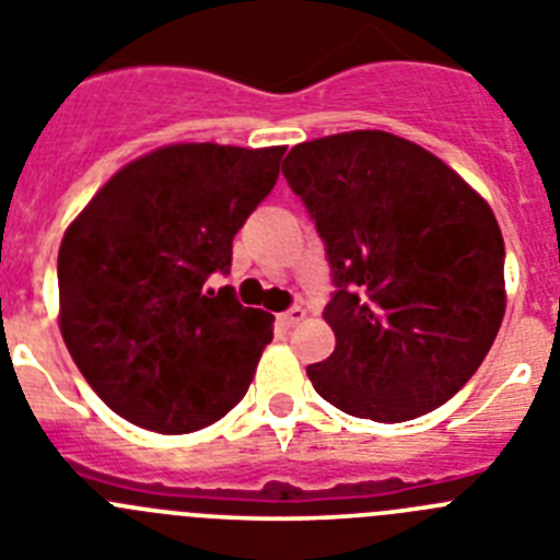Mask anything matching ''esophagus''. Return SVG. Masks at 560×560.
<instances>
[{
	"label": "esophagus",
	"instance_id": "34e87169",
	"mask_svg": "<svg viewBox=\"0 0 560 560\" xmlns=\"http://www.w3.org/2000/svg\"><path fill=\"white\" fill-rule=\"evenodd\" d=\"M305 319V308H300V305H294V308H289L285 314L277 316V323L283 325V328H294V325H300Z\"/></svg>",
	"mask_w": 560,
	"mask_h": 560
}]
</instances>
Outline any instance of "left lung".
<instances>
[{
    "mask_svg": "<svg viewBox=\"0 0 560 560\" xmlns=\"http://www.w3.org/2000/svg\"><path fill=\"white\" fill-rule=\"evenodd\" d=\"M325 241L336 348L314 389L355 418L400 423L477 373L504 316V241L491 205L418 142L345 131L283 162Z\"/></svg>",
    "mask_w": 560,
    "mask_h": 560,
    "instance_id": "1",
    "label": "left lung"
}]
</instances>
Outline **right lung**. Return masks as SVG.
Wrapping results in <instances>:
<instances>
[{"label":"right lung","mask_w":560,"mask_h":560,"mask_svg":"<svg viewBox=\"0 0 560 560\" xmlns=\"http://www.w3.org/2000/svg\"><path fill=\"white\" fill-rule=\"evenodd\" d=\"M285 148L173 142L128 162L67 226L58 325L106 407L133 427L185 434L249 389L275 316L244 308L212 271L271 192Z\"/></svg>","instance_id":"obj_1"}]
</instances>
